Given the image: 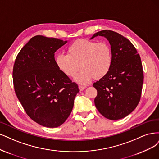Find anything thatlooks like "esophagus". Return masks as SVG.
Masks as SVG:
<instances>
[{"label":"esophagus","mask_w":159,"mask_h":159,"mask_svg":"<svg viewBox=\"0 0 159 159\" xmlns=\"http://www.w3.org/2000/svg\"><path fill=\"white\" fill-rule=\"evenodd\" d=\"M79 89H80V91H83V90L86 88V87H85V86H84L79 85Z\"/></svg>","instance_id":"obj_1"}]
</instances>
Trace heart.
<instances>
[{"label": "heart", "instance_id": "heart-1", "mask_svg": "<svg viewBox=\"0 0 159 159\" xmlns=\"http://www.w3.org/2000/svg\"><path fill=\"white\" fill-rule=\"evenodd\" d=\"M55 63L61 72L70 78L76 76L81 66L83 69L75 80L86 84L93 78L101 79L109 73L113 63V54L106 42L79 39L69 46L67 54L56 57Z\"/></svg>", "mask_w": 159, "mask_h": 159}]
</instances>
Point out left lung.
<instances>
[{
  "label": "left lung",
  "instance_id": "obj_1",
  "mask_svg": "<svg viewBox=\"0 0 159 159\" xmlns=\"http://www.w3.org/2000/svg\"><path fill=\"white\" fill-rule=\"evenodd\" d=\"M104 36L111 45L113 63L109 73L96 81L94 104L106 118L117 120L131 114L140 101L143 83L141 60L129 39L111 30H102L90 39Z\"/></svg>",
  "mask_w": 159,
  "mask_h": 159
}]
</instances>
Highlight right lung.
Instances as JSON below:
<instances>
[{
  "instance_id": "obj_1",
  "label": "right lung",
  "mask_w": 159,
  "mask_h": 159,
  "mask_svg": "<svg viewBox=\"0 0 159 159\" xmlns=\"http://www.w3.org/2000/svg\"><path fill=\"white\" fill-rule=\"evenodd\" d=\"M67 41L35 35L20 51L13 67L14 90L27 115L47 127L62 125L72 111L77 84L55 63V53Z\"/></svg>"
}]
</instances>
